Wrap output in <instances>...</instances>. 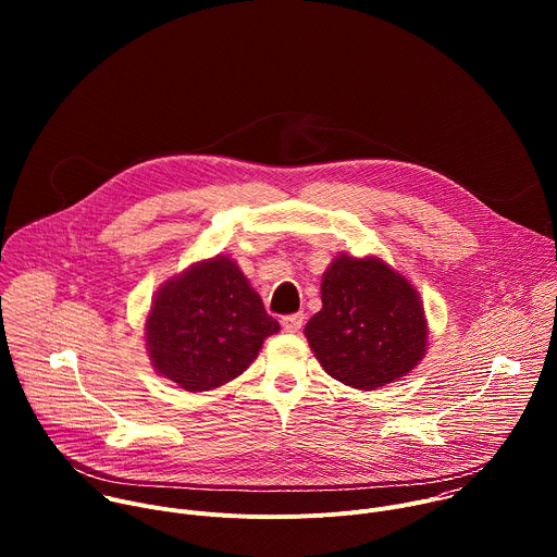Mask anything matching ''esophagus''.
I'll return each mask as SVG.
<instances>
[{"mask_svg": "<svg viewBox=\"0 0 557 557\" xmlns=\"http://www.w3.org/2000/svg\"><path fill=\"white\" fill-rule=\"evenodd\" d=\"M301 326H304V312H293L282 317V329L286 333H297Z\"/></svg>", "mask_w": 557, "mask_h": 557, "instance_id": "esophagus-1", "label": "esophagus"}]
</instances>
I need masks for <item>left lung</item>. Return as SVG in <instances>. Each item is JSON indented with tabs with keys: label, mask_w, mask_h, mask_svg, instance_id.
<instances>
[{
	"label": "left lung",
	"mask_w": 557,
	"mask_h": 557,
	"mask_svg": "<svg viewBox=\"0 0 557 557\" xmlns=\"http://www.w3.org/2000/svg\"><path fill=\"white\" fill-rule=\"evenodd\" d=\"M304 335L337 381L376 389L423 359L428 322L414 286L379 258L342 253L322 277V310Z\"/></svg>",
	"instance_id": "obj_1"
}]
</instances>
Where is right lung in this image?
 Masks as SVG:
<instances>
[{
  "instance_id": "obj_1",
  "label": "right lung",
  "mask_w": 557,
  "mask_h": 557,
  "mask_svg": "<svg viewBox=\"0 0 557 557\" xmlns=\"http://www.w3.org/2000/svg\"><path fill=\"white\" fill-rule=\"evenodd\" d=\"M277 331L240 267L215 256L156 293L145 342L158 374L187 392H205L243 374Z\"/></svg>"
}]
</instances>
